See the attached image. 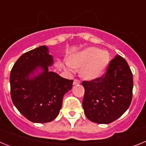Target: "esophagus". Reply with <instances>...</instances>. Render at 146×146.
Returning a JSON list of instances; mask_svg holds the SVG:
<instances>
[{
    "label": "esophagus",
    "mask_w": 146,
    "mask_h": 146,
    "mask_svg": "<svg viewBox=\"0 0 146 146\" xmlns=\"http://www.w3.org/2000/svg\"><path fill=\"white\" fill-rule=\"evenodd\" d=\"M80 80L77 79H74V81H73V85H77V84H80Z\"/></svg>",
    "instance_id": "esophagus-1"
}]
</instances>
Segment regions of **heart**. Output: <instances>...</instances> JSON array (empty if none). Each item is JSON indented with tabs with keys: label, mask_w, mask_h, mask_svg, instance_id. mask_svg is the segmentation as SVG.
I'll list each match as a JSON object with an SVG mask.
<instances>
[{
	"label": "heart",
	"mask_w": 146,
	"mask_h": 146,
	"mask_svg": "<svg viewBox=\"0 0 146 146\" xmlns=\"http://www.w3.org/2000/svg\"><path fill=\"white\" fill-rule=\"evenodd\" d=\"M109 61L110 55L107 51L88 47L72 55L66 65L69 69L81 67V76L86 79L94 80L104 74Z\"/></svg>",
	"instance_id": "heart-1"
}]
</instances>
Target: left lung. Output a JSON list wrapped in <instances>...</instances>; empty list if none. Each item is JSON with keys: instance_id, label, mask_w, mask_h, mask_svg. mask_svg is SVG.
I'll use <instances>...</instances> for the list:
<instances>
[{"instance_id": "obj_1", "label": "left lung", "mask_w": 146, "mask_h": 146, "mask_svg": "<svg viewBox=\"0 0 146 146\" xmlns=\"http://www.w3.org/2000/svg\"><path fill=\"white\" fill-rule=\"evenodd\" d=\"M82 108L90 121L110 123L122 115L131 104L133 76L126 60L116 55L110 60L105 74L83 81Z\"/></svg>"}]
</instances>
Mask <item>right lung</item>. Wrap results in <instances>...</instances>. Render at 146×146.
Returning a JSON list of instances; mask_svg holds the SVG:
<instances>
[{"label":"right lung","mask_w":146,"mask_h":146,"mask_svg":"<svg viewBox=\"0 0 146 146\" xmlns=\"http://www.w3.org/2000/svg\"><path fill=\"white\" fill-rule=\"evenodd\" d=\"M52 64L48 48L41 46L22 55L11 69L9 80L13 104L33 123L53 121L61 109L64 94L72 88V80L49 72ZM38 68L42 72L35 76Z\"/></svg>","instance_id":"obj_1"}]
</instances>
